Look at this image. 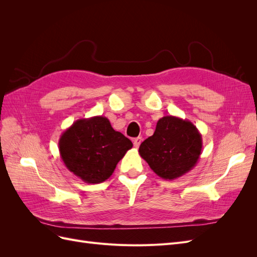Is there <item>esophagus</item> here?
<instances>
[{
    "instance_id": "esophagus-1",
    "label": "esophagus",
    "mask_w": 257,
    "mask_h": 257,
    "mask_svg": "<svg viewBox=\"0 0 257 257\" xmlns=\"http://www.w3.org/2000/svg\"><path fill=\"white\" fill-rule=\"evenodd\" d=\"M142 142H143V139H142V137H137V138H134V141H133L134 147H135V148H138L139 146H141Z\"/></svg>"
}]
</instances>
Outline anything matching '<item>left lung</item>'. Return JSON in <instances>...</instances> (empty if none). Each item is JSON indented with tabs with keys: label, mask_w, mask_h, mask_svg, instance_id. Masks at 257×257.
<instances>
[{
	"label": "left lung",
	"mask_w": 257,
	"mask_h": 257,
	"mask_svg": "<svg viewBox=\"0 0 257 257\" xmlns=\"http://www.w3.org/2000/svg\"><path fill=\"white\" fill-rule=\"evenodd\" d=\"M201 149V134L191 121L165 115L153 135L142 143L139 154L159 177L174 180L196 165Z\"/></svg>",
	"instance_id": "8db88e82"
}]
</instances>
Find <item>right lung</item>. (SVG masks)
I'll return each instance as SVG.
<instances>
[{
	"label": "right lung",
	"instance_id": "add662e5",
	"mask_svg": "<svg viewBox=\"0 0 257 257\" xmlns=\"http://www.w3.org/2000/svg\"><path fill=\"white\" fill-rule=\"evenodd\" d=\"M132 147L130 139L114 131L103 115L75 121L59 141L61 159L67 169L93 184L107 180Z\"/></svg>",
	"mask_w": 257,
	"mask_h": 257
}]
</instances>
